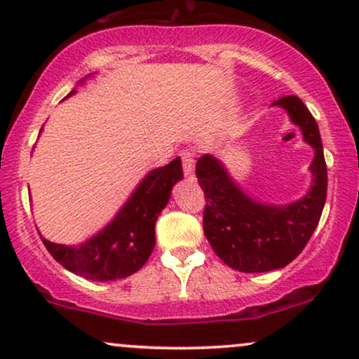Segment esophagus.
<instances>
[{"label": "esophagus", "mask_w": 359, "mask_h": 359, "mask_svg": "<svg viewBox=\"0 0 359 359\" xmlns=\"http://www.w3.org/2000/svg\"><path fill=\"white\" fill-rule=\"evenodd\" d=\"M180 158H182V167H184V174H185V177H192L194 175V156H192V154L191 151H182V154H180Z\"/></svg>", "instance_id": "obj_1"}]
</instances>
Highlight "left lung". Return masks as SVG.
<instances>
[{
    "label": "left lung",
    "instance_id": "8db88e82",
    "mask_svg": "<svg viewBox=\"0 0 359 359\" xmlns=\"http://www.w3.org/2000/svg\"><path fill=\"white\" fill-rule=\"evenodd\" d=\"M271 106L287 111L314 148L312 185L302 199L275 205L251 199L212 155L197 160L196 175L205 194L203 228L214 253L231 269L262 273L287 266L300 255L320 219L327 194L323 140L314 116L297 96L280 97Z\"/></svg>",
    "mask_w": 359,
    "mask_h": 359
}]
</instances>
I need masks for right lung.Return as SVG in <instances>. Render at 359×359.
<instances>
[{
  "label": "right lung",
  "mask_w": 359,
  "mask_h": 359,
  "mask_svg": "<svg viewBox=\"0 0 359 359\" xmlns=\"http://www.w3.org/2000/svg\"><path fill=\"white\" fill-rule=\"evenodd\" d=\"M76 93L72 89L67 97ZM182 179V162L177 156L168 165L148 172L114 219L88 241L67 246L40 238L48 253L79 277L96 282L130 277L150 258L155 248V222L170 199L172 187Z\"/></svg>",
  "instance_id": "add662e5"
}]
</instances>
